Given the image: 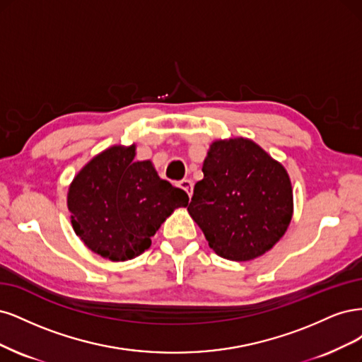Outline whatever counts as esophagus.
I'll return each instance as SVG.
<instances>
[{
    "instance_id": "esophagus-1",
    "label": "esophagus",
    "mask_w": 362,
    "mask_h": 362,
    "mask_svg": "<svg viewBox=\"0 0 362 362\" xmlns=\"http://www.w3.org/2000/svg\"><path fill=\"white\" fill-rule=\"evenodd\" d=\"M179 186L180 188L189 195V198L192 197V182L191 180H188V179H185V180H182V182H179Z\"/></svg>"
}]
</instances>
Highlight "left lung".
<instances>
[{
  "mask_svg": "<svg viewBox=\"0 0 362 362\" xmlns=\"http://www.w3.org/2000/svg\"><path fill=\"white\" fill-rule=\"evenodd\" d=\"M188 212L219 257L250 262L272 250L293 216L281 162L250 138L216 139L203 162Z\"/></svg>",
  "mask_w": 362,
  "mask_h": 362,
  "instance_id": "left-lung-1",
  "label": "left lung"
}]
</instances>
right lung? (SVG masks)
<instances>
[{"instance_id":"right-lung-1","label":"right lung","mask_w":362,"mask_h":362,"mask_svg":"<svg viewBox=\"0 0 362 362\" xmlns=\"http://www.w3.org/2000/svg\"><path fill=\"white\" fill-rule=\"evenodd\" d=\"M136 144L105 148L78 171L67 191L76 236L111 262H126L150 248L151 236L179 207L183 189L162 180L151 160H135Z\"/></svg>"}]
</instances>
